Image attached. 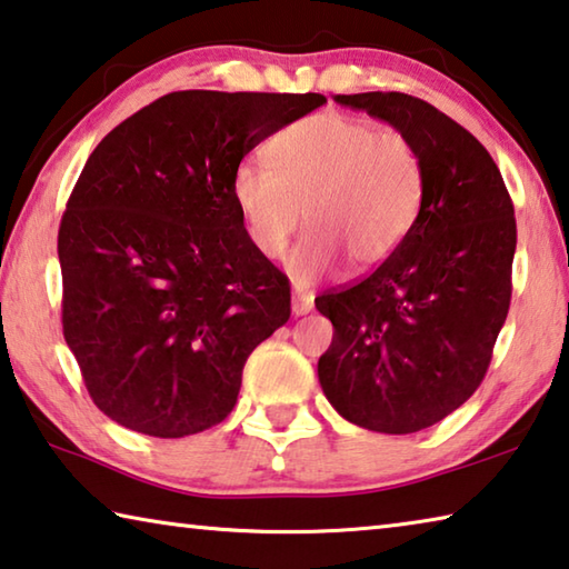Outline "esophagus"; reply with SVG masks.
<instances>
[{
    "mask_svg": "<svg viewBox=\"0 0 569 569\" xmlns=\"http://www.w3.org/2000/svg\"><path fill=\"white\" fill-rule=\"evenodd\" d=\"M313 308V296L306 293V291H296L293 293V303H291V311L293 316H306L308 311Z\"/></svg>",
    "mask_w": 569,
    "mask_h": 569,
    "instance_id": "esophagus-1",
    "label": "esophagus"
}]
</instances>
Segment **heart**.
Wrapping results in <instances>:
<instances>
[{
  "label": "heart",
  "mask_w": 569,
  "mask_h": 569,
  "mask_svg": "<svg viewBox=\"0 0 569 569\" xmlns=\"http://www.w3.org/2000/svg\"><path fill=\"white\" fill-rule=\"evenodd\" d=\"M271 162L233 170V203L258 253L278 258L298 240L288 273L311 286L349 258L356 271L387 261L417 220L423 162L407 134L343 112H319L276 134Z\"/></svg>",
  "instance_id": "heart-1"
}]
</instances>
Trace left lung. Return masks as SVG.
Masks as SVG:
<instances>
[{
	"label": "left lung",
	"mask_w": 569,
	"mask_h": 569,
	"mask_svg": "<svg viewBox=\"0 0 569 569\" xmlns=\"http://www.w3.org/2000/svg\"><path fill=\"white\" fill-rule=\"evenodd\" d=\"M417 146L423 196L377 271L316 298L333 323L319 381L346 421L413 435L459 409L485 379L512 298L515 206L485 146L403 92L336 94Z\"/></svg>",
	"instance_id": "1"
}]
</instances>
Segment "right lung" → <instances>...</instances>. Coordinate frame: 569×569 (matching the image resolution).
<instances>
[{
    "label": "right lung",
    "instance_id": "1",
    "mask_svg": "<svg viewBox=\"0 0 569 569\" xmlns=\"http://www.w3.org/2000/svg\"><path fill=\"white\" fill-rule=\"evenodd\" d=\"M323 102L170 92L84 162L57 236L62 331L92 401L120 427L178 439L233 411L250 351L291 316L288 278L233 203V170Z\"/></svg>",
    "mask_w": 569,
    "mask_h": 569
}]
</instances>
